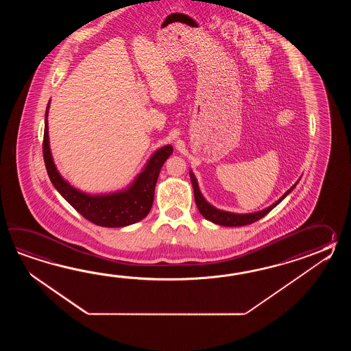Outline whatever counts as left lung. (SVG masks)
I'll use <instances>...</instances> for the list:
<instances>
[{"instance_id":"left-lung-1","label":"left lung","mask_w":351,"mask_h":351,"mask_svg":"<svg viewBox=\"0 0 351 351\" xmlns=\"http://www.w3.org/2000/svg\"><path fill=\"white\" fill-rule=\"evenodd\" d=\"M189 176H191V180H192V186H193L194 191V201L198 207V210L201 212L202 216L204 217L206 219H208L213 223L219 224V226H226V227H239V226H246V224H251L261 219L262 217L266 216L269 210L276 207L280 202L284 199L287 194L291 192L292 189L296 186L298 182H296L293 186L286 192V193L275 202L274 204H271L267 208L262 209L260 212H254V213H247V215H239V213H231V212H226V210H221L217 209L216 207L210 206L208 202L204 199V197L202 195L199 186L197 183V179L194 177L193 172L189 171Z\"/></svg>"}]
</instances>
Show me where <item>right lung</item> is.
I'll return each mask as SVG.
<instances>
[{"instance_id":"1","label":"right lung","mask_w":351,"mask_h":351,"mask_svg":"<svg viewBox=\"0 0 351 351\" xmlns=\"http://www.w3.org/2000/svg\"><path fill=\"white\" fill-rule=\"evenodd\" d=\"M47 104L45 114V130L43 153L45 160L46 171L53 186L66 202H69L84 218L101 227H125L129 224L142 221L149 213L154 199V189L157 184L158 176L162 165L173 153L172 145H165L158 149L152 157L142 173L136 176L134 182L127 189L117 193L91 194L84 193L82 191L70 186L65 179L60 176L49 144V127H47Z\"/></svg>"}]
</instances>
